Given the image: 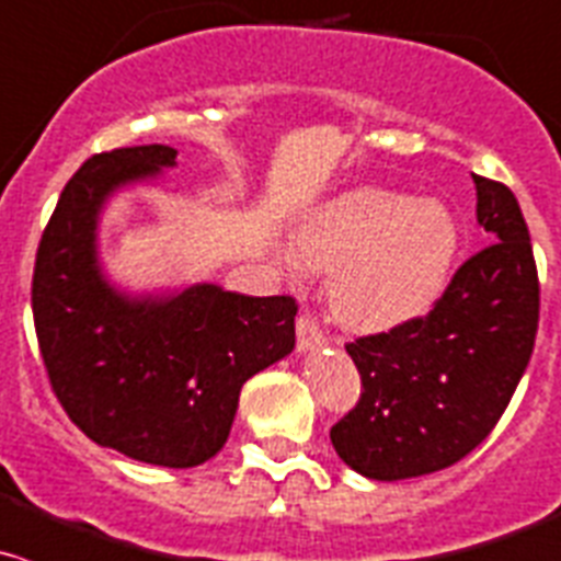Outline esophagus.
Listing matches in <instances>:
<instances>
[{"label":"esophagus","mask_w":561,"mask_h":561,"mask_svg":"<svg viewBox=\"0 0 561 561\" xmlns=\"http://www.w3.org/2000/svg\"><path fill=\"white\" fill-rule=\"evenodd\" d=\"M296 336H298V351H312V347L323 345L325 334L320 331L318 320L312 314H301L296 320Z\"/></svg>","instance_id":"34e87169"}]
</instances>
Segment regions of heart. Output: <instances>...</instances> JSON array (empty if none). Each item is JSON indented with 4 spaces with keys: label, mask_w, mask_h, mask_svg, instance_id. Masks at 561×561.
Instances as JSON below:
<instances>
[{
    "label": "heart",
    "mask_w": 561,
    "mask_h": 561,
    "mask_svg": "<svg viewBox=\"0 0 561 561\" xmlns=\"http://www.w3.org/2000/svg\"><path fill=\"white\" fill-rule=\"evenodd\" d=\"M458 249L460 227L447 205L362 186L304 221L287 263L331 274V312L347 329L386 331L438 301Z\"/></svg>",
    "instance_id": "1"
}]
</instances>
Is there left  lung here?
<instances>
[{
    "label": "left lung",
    "mask_w": 561,
    "mask_h": 561,
    "mask_svg": "<svg viewBox=\"0 0 561 561\" xmlns=\"http://www.w3.org/2000/svg\"><path fill=\"white\" fill-rule=\"evenodd\" d=\"M471 254L422 318L347 342L362 394L331 427L336 455L369 480L433 474L480 447L510 405L540 320L535 252L515 194L474 175Z\"/></svg>",
    "instance_id": "left-lung-1"
}]
</instances>
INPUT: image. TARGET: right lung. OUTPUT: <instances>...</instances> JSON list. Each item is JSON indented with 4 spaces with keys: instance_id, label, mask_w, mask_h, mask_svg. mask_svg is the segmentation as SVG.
Masks as SVG:
<instances>
[{
    "instance_id": "1",
    "label": "right lung",
    "mask_w": 561,
    "mask_h": 561,
    "mask_svg": "<svg viewBox=\"0 0 561 561\" xmlns=\"http://www.w3.org/2000/svg\"><path fill=\"white\" fill-rule=\"evenodd\" d=\"M175 156L142 145L79 167L37 247L32 314L54 394L87 438L142 463L192 469L225 447L241 386L293 351L298 304L219 285L128 298L103 279V203L175 167Z\"/></svg>"
}]
</instances>
